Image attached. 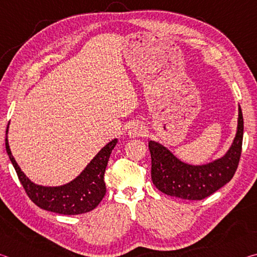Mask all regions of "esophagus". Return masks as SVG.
I'll return each instance as SVG.
<instances>
[{"mask_svg":"<svg viewBox=\"0 0 257 257\" xmlns=\"http://www.w3.org/2000/svg\"><path fill=\"white\" fill-rule=\"evenodd\" d=\"M146 135V128L142 123H135L129 130V137L136 138V137H144Z\"/></svg>","mask_w":257,"mask_h":257,"instance_id":"1","label":"esophagus"}]
</instances>
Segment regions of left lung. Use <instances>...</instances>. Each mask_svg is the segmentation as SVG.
<instances>
[{"mask_svg": "<svg viewBox=\"0 0 257 257\" xmlns=\"http://www.w3.org/2000/svg\"><path fill=\"white\" fill-rule=\"evenodd\" d=\"M243 119L239 106L236 137L223 158L205 165H189L155 142L149 143L152 159V181L169 196L201 201L214 194L232 179L241 155Z\"/></svg>", "mask_w": 257, "mask_h": 257, "instance_id": "8db88e82", "label": "left lung"}]
</instances>
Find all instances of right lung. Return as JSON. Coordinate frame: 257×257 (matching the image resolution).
Segmentation results:
<instances>
[{
	"instance_id": "add662e5",
	"label": "right lung",
	"mask_w": 257,
	"mask_h": 257,
	"mask_svg": "<svg viewBox=\"0 0 257 257\" xmlns=\"http://www.w3.org/2000/svg\"><path fill=\"white\" fill-rule=\"evenodd\" d=\"M116 143L118 139H113L106 144L75 180L60 187H43L33 184L12 156L8 137H6V149L26 194L38 207L59 214L76 215L94 210L105 196L104 172Z\"/></svg>"
}]
</instances>
